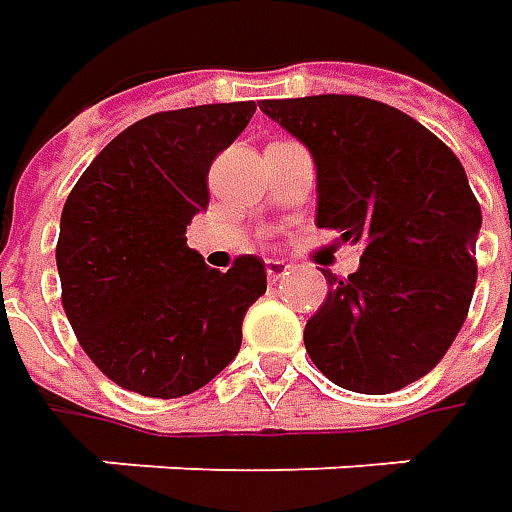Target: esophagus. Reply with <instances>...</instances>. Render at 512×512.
<instances>
[{"label": "esophagus", "mask_w": 512, "mask_h": 512, "mask_svg": "<svg viewBox=\"0 0 512 512\" xmlns=\"http://www.w3.org/2000/svg\"><path fill=\"white\" fill-rule=\"evenodd\" d=\"M265 270H267V279H270V282H279V279H285L287 276L290 265H287L285 259H267Z\"/></svg>", "instance_id": "34e87169"}]
</instances>
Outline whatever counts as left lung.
Listing matches in <instances>:
<instances>
[{
  "label": "left lung",
  "instance_id": "obj_1",
  "mask_svg": "<svg viewBox=\"0 0 512 512\" xmlns=\"http://www.w3.org/2000/svg\"><path fill=\"white\" fill-rule=\"evenodd\" d=\"M262 110L316 162V225L364 247L347 279L325 270L330 293L305 325L307 356L344 390H402L442 362L473 299L482 207L462 162L376 99L325 93Z\"/></svg>",
  "mask_w": 512,
  "mask_h": 512
}]
</instances>
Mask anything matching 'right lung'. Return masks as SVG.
Here are the masks:
<instances>
[{"label": "right lung", "mask_w": 512, "mask_h": 512, "mask_svg": "<svg viewBox=\"0 0 512 512\" xmlns=\"http://www.w3.org/2000/svg\"><path fill=\"white\" fill-rule=\"evenodd\" d=\"M256 105L162 110L122 130L62 207L56 267L62 307L93 364L125 390L179 399L236 359L242 319L267 290L265 262L227 273L187 247L207 210V170Z\"/></svg>", "instance_id": "right-lung-1"}]
</instances>
